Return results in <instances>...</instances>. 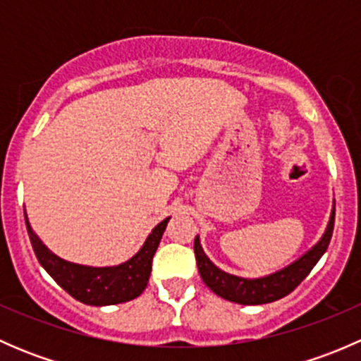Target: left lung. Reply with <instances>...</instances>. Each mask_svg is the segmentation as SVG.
<instances>
[{
	"instance_id": "obj_1",
	"label": "left lung",
	"mask_w": 361,
	"mask_h": 361,
	"mask_svg": "<svg viewBox=\"0 0 361 361\" xmlns=\"http://www.w3.org/2000/svg\"><path fill=\"white\" fill-rule=\"evenodd\" d=\"M334 221H336V202H334V209L332 214H330L325 234L311 250L305 251L300 258L283 267L281 271H276L272 274L264 276V278L255 279L239 278V276L228 274V272L218 269L204 253L201 239H199V235H195L194 251L199 274H201L207 288H211V292L225 298V300L235 302V304L260 305L279 300V298L292 293L304 281L305 276L312 271V267L318 264L319 258L323 257V253L329 248L330 239H332Z\"/></svg>"
}]
</instances>
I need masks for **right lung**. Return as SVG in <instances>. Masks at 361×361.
<instances>
[{
	"mask_svg": "<svg viewBox=\"0 0 361 361\" xmlns=\"http://www.w3.org/2000/svg\"><path fill=\"white\" fill-rule=\"evenodd\" d=\"M24 218L36 258L61 288L87 305H113L133 300L147 288L152 272V260L171 216L160 221L152 231L145 245L133 258L113 267H90L57 257L35 234L25 211Z\"/></svg>",
	"mask_w": 361,
	"mask_h": 361,
	"instance_id": "obj_1",
	"label": "right lung"
}]
</instances>
